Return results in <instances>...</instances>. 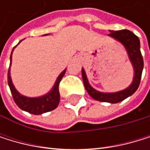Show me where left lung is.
Instances as JSON below:
<instances>
[{"label": "left lung", "mask_w": 150, "mask_h": 150, "mask_svg": "<svg viewBox=\"0 0 150 150\" xmlns=\"http://www.w3.org/2000/svg\"><path fill=\"white\" fill-rule=\"evenodd\" d=\"M110 32L111 33L108 36H110L111 38L118 40L119 42H120L124 46V47L127 50L129 58L134 69V77H133V81H132L131 84L128 88L122 91H120V92L101 93L93 89L90 85L83 68H82V77H83V82L86 91H87L89 95L92 98H93L94 100L104 102V103H120L125 100L129 96L132 95L139 88L144 63H143V57L140 52L139 39L134 33H132L131 31L128 30H122L118 31L110 30Z\"/></svg>", "instance_id": "obj_1"}]
</instances>
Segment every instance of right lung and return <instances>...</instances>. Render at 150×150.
I'll list each match as a JSON object with an SVG mask.
<instances>
[{"label": "right lung", "mask_w": 150, "mask_h": 150, "mask_svg": "<svg viewBox=\"0 0 150 150\" xmlns=\"http://www.w3.org/2000/svg\"><path fill=\"white\" fill-rule=\"evenodd\" d=\"M13 49L11 54V64H10V67H9V71H8V84L10 86L13 100L16 103V104L18 105L21 110L30 112L31 114H35V115H39V114L50 112L52 110H55V109L57 107L59 101H60V93H59V90H58L59 83L62 80L63 76H65L67 69H65L58 76V77L53 86V88L51 89V91L49 93H47V94H45L43 96L37 97V98L26 97L24 95H21L15 89L14 85L12 83V81H11L10 71H11V55L13 52Z\"/></svg>", "instance_id": "1"}]
</instances>
